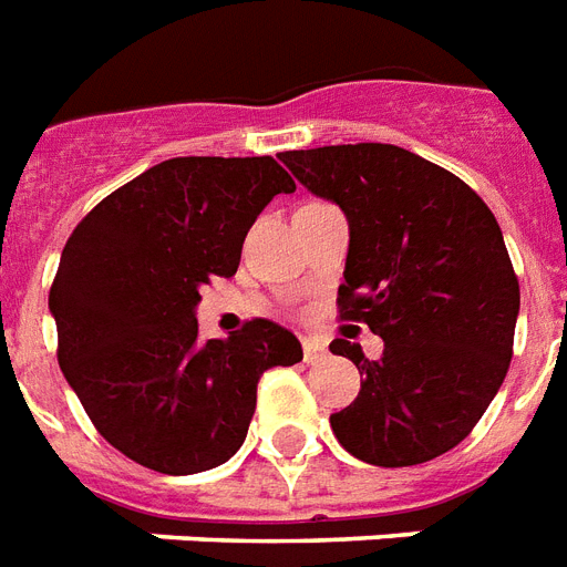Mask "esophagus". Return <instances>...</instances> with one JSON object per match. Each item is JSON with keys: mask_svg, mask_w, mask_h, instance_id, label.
<instances>
[{"mask_svg": "<svg viewBox=\"0 0 567 567\" xmlns=\"http://www.w3.org/2000/svg\"><path fill=\"white\" fill-rule=\"evenodd\" d=\"M302 355H306V362L309 364L327 362V347L320 344V341H315V338H306V341H302Z\"/></svg>", "mask_w": 567, "mask_h": 567, "instance_id": "esophagus-1", "label": "esophagus"}]
</instances>
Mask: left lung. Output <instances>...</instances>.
I'll use <instances>...</instances> for the list:
<instances>
[{"label":"left lung","mask_w":567,"mask_h":567,"mask_svg":"<svg viewBox=\"0 0 567 567\" xmlns=\"http://www.w3.org/2000/svg\"><path fill=\"white\" fill-rule=\"evenodd\" d=\"M302 188L336 203L350 226L341 318L385 341L377 362L338 338L364 377L329 417L368 465H421L453 450L483 417L512 362L520 291L488 205L439 164L391 144L279 155Z\"/></svg>","instance_id":"1"}]
</instances>
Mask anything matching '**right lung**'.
Returning <instances> with one entry per match:
<instances>
[{
	"mask_svg": "<svg viewBox=\"0 0 567 567\" xmlns=\"http://www.w3.org/2000/svg\"><path fill=\"white\" fill-rule=\"evenodd\" d=\"M297 185L270 155L171 158L109 194L66 240L49 291L58 364L111 447L158 474L229 462L256 385L302 347L274 320L199 338V288L235 276L249 226Z\"/></svg>",
	"mask_w": 567,
	"mask_h": 567,
	"instance_id": "obj_1",
	"label": "right lung"
}]
</instances>
